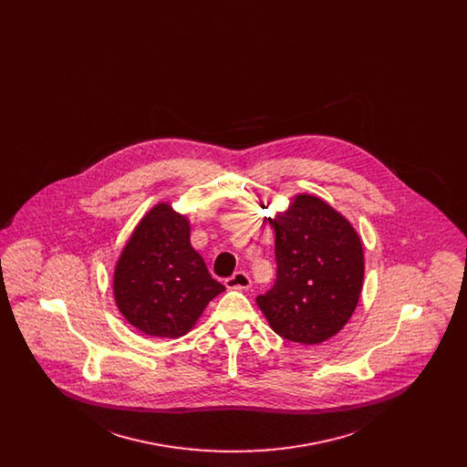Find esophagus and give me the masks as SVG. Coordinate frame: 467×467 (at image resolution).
Listing matches in <instances>:
<instances>
[{
  "instance_id": "34e87169",
  "label": "esophagus",
  "mask_w": 467,
  "mask_h": 467,
  "mask_svg": "<svg viewBox=\"0 0 467 467\" xmlns=\"http://www.w3.org/2000/svg\"><path fill=\"white\" fill-rule=\"evenodd\" d=\"M223 284H225L227 289L246 290L250 289L252 280H250V276L244 271H236L233 276L225 278Z\"/></svg>"
}]
</instances>
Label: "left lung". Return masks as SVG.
<instances>
[{"label": "left lung", "instance_id": "8db88e82", "mask_svg": "<svg viewBox=\"0 0 467 467\" xmlns=\"http://www.w3.org/2000/svg\"><path fill=\"white\" fill-rule=\"evenodd\" d=\"M276 280L257 305L278 336L318 345L356 310L364 254L352 223L326 201L296 196L273 223Z\"/></svg>", "mask_w": 467, "mask_h": 467}]
</instances>
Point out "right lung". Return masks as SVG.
I'll list each match as a JSON object with an SVG mask.
<instances>
[{"label": "right lung", "instance_id": "add662e5", "mask_svg": "<svg viewBox=\"0 0 467 467\" xmlns=\"http://www.w3.org/2000/svg\"><path fill=\"white\" fill-rule=\"evenodd\" d=\"M223 290L191 246L187 219L166 202L136 225L113 275L115 303L124 318L156 337L183 336Z\"/></svg>", "mask_w": 467, "mask_h": 467}]
</instances>
